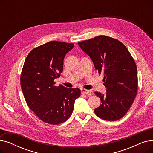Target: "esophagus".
Here are the masks:
<instances>
[{"label": "esophagus", "instance_id": "obj_1", "mask_svg": "<svg viewBox=\"0 0 153 153\" xmlns=\"http://www.w3.org/2000/svg\"><path fill=\"white\" fill-rule=\"evenodd\" d=\"M81 93L82 94H91V91L89 90H87V89H81Z\"/></svg>", "mask_w": 153, "mask_h": 153}]
</instances>
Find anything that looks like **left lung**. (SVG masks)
Listing matches in <instances>:
<instances>
[{
  "label": "left lung",
  "instance_id": "8db88e82",
  "mask_svg": "<svg viewBox=\"0 0 153 153\" xmlns=\"http://www.w3.org/2000/svg\"><path fill=\"white\" fill-rule=\"evenodd\" d=\"M78 45L89 56L99 74L104 76L107 92H95L101 100L95 114L108 121L122 118L131 106L138 91L137 68L131 54L122 42L103 35Z\"/></svg>",
  "mask_w": 153,
  "mask_h": 153
}]
</instances>
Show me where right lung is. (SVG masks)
Returning a JSON list of instances; mask_svg holds the SVG:
<instances>
[{
  "label": "right lung",
  "mask_w": 153,
  "mask_h": 153,
  "mask_svg": "<svg viewBox=\"0 0 153 153\" xmlns=\"http://www.w3.org/2000/svg\"><path fill=\"white\" fill-rule=\"evenodd\" d=\"M73 46V43L48 42L32 50L24 62L20 77L24 97L29 108L45 123L58 125L66 121L81 95L77 87L54 85V80L62 72L64 58Z\"/></svg>",
  "instance_id": "right-lung-1"
}]
</instances>
